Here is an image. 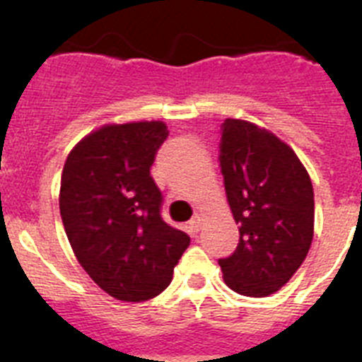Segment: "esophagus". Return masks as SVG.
Here are the masks:
<instances>
[{
    "mask_svg": "<svg viewBox=\"0 0 362 362\" xmlns=\"http://www.w3.org/2000/svg\"><path fill=\"white\" fill-rule=\"evenodd\" d=\"M188 226H190L192 232H199V230H201V217L199 216L194 217V219H192L190 223H188Z\"/></svg>",
    "mask_w": 362,
    "mask_h": 362,
    "instance_id": "obj_1",
    "label": "esophagus"
}]
</instances>
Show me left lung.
<instances>
[{
	"label": "left lung",
	"instance_id": "1",
	"mask_svg": "<svg viewBox=\"0 0 362 362\" xmlns=\"http://www.w3.org/2000/svg\"><path fill=\"white\" fill-rule=\"evenodd\" d=\"M219 166L239 225L238 248L219 259L233 292L264 297L288 283L313 239V188L286 143L257 124L225 119Z\"/></svg>",
	"mask_w": 362,
	"mask_h": 362
}]
</instances>
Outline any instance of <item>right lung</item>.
I'll list each match as a JSON object with an SVG mask.
<instances>
[{
  "label": "right lung",
  "mask_w": 362,
  "mask_h": 362,
  "mask_svg": "<svg viewBox=\"0 0 362 362\" xmlns=\"http://www.w3.org/2000/svg\"><path fill=\"white\" fill-rule=\"evenodd\" d=\"M166 137L163 121L107 124L83 137L63 166L59 212L70 246L92 281L119 300L159 296L190 245L163 221L150 175Z\"/></svg>",
  "instance_id": "obj_1"
}]
</instances>
